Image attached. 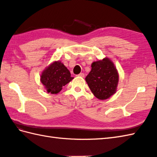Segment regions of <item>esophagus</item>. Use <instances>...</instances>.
<instances>
[{"mask_svg": "<svg viewBox=\"0 0 157 157\" xmlns=\"http://www.w3.org/2000/svg\"><path fill=\"white\" fill-rule=\"evenodd\" d=\"M78 76H80V77H82V78H84L85 75H84V73H79V74L78 75Z\"/></svg>", "mask_w": 157, "mask_h": 157, "instance_id": "34e87169", "label": "esophagus"}]
</instances>
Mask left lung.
<instances>
[{
    "instance_id": "obj_1",
    "label": "left lung",
    "mask_w": 157,
    "mask_h": 157,
    "mask_svg": "<svg viewBox=\"0 0 157 157\" xmlns=\"http://www.w3.org/2000/svg\"><path fill=\"white\" fill-rule=\"evenodd\" d=\"M92 69L86 81L96 98L106 100L117 91L119 74L113 63L109 58L93 62Z\"/></svg>"
}]
</instances>
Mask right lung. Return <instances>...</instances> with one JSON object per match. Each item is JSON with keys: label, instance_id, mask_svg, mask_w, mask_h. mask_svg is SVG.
<instances>
[{"label": "right lung", "instance_id": "add662e5", "mask_svg": "<svg viewBox=\"0 0 157 157\" xmlns=\"http://www.w3.org/2000/svg\"><path fill=\"white\" fill-rule=\"evenodd\" d=\"M73 78L67 68L61 61H55L47 67L40 76V82L46 91L51 94H57L63 86L71 82Z\"/></svg>", "mask_w": 157, "mask_h": 157}]
</instances>
